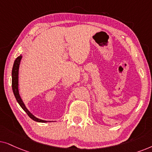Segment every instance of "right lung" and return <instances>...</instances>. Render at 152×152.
I'll return each instance as SVG.
<instances>
[{"label":"right lung","mask_w":152,"mask_h":152,"mask_svg":"<svg viewBox=\"0 0 152 152\" xmlns=\"http://www.w3.org/2000/svg\"><path fill=\"white\" fill-rule=\"evenodd\" d=\"M22 58V56L20 55L19 57L16 58L14 62L12 71V88L13 93L15 94V96L17 99V102L19 103L20 106L21 107L22 109L27 113L28 116H29L32 120L37 122H42V123H46V122H50L52 121H46L43 120L41 119L37 118L33 114H32L28 110V109L26 108L25 104H24L23 100H22L21 96L19 94V65L21 63V60Z\"/></svg>","instance_id":"1"}]
</instances>
